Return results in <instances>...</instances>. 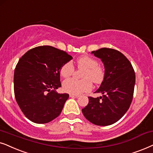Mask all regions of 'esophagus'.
Instances as JSON below:
<instances>
[{
    "label": "esophagus",
    "instance_id": "esophagus-1",
    "mask_svg": "<svg viewBox=\"0 0 153 153\" xmlns=\"http://www.w3.org/2000/svg\"><path fill=\"white\" fill-rule=\"evenodd\" d=\"M80 96L78 95V94H70V97L71 98H78Z\"/></svg>",
    "mask_w": 153,
    "mask_h": 153
}]
</instances>
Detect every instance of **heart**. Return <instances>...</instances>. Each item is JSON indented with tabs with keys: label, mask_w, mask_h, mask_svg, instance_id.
I'll return each mask as SVG.
<instances>
[{
	"label": "heart",
	"mask_w": 153,
	"mask_h": 153,
	"mask_svg": "<svg viewBox=\"0 0 153 153\" xmlns=\"http://www.w3.org/2000/svg\"><path fill=\"white\" fill-rule=\"evenodd\" d=\"M77 66L79 69L84 70L81 78L78 80L74 78L66 79L62 85L63 90L72 94H79L90 91L94 84H100L104 80L105 70L103 65L99 64L96 59L89 56L79 58L77 61ZM75 67L73 62L69 61L65 63L60 68V74L64 78H69L73 74Z\"/></svg>",
	"instance_id": "heart-1"
}]
</instances>
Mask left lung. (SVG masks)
<instances>
[{
	"instance_id": "8db88e82",
	"label": "left lung",
	"mask_w": 153,
	"mask_h": 153,
	"mask_svg": "<svg viewBox=\"0 0 153 153\" xmlns=\"http://www.w3.org/2000/svg\"><path fill=\"white\" fill-rule=\"evenodd\" d=\"M104 64L105 75L95 92L100 97H89V103L82 112L94 125H113L123 117L133 99L135 72L128 59L118 50L103 48L91 52Z\"/></svg>"
}]
</instances>
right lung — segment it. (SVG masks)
<instances>
[{
	"instance_id": "obj_1",
	"label": "right lung",
	"mask_w": 153,
	"mask_h": 153,
	"mask_svg": "<svg viewBox=\"0 0 153 153\" xmlns=\"http://www.w3.org/2000/svg\"><path fill=\"white\" fill-rule=\"evenodd\" d=\"M72 59L64 51L47 45L30 49L20 58L14 74L15 97L33 123H50L62 113L69 95L55 89L62 86L61 67Z\"/></svg>"
}]
</instances>
